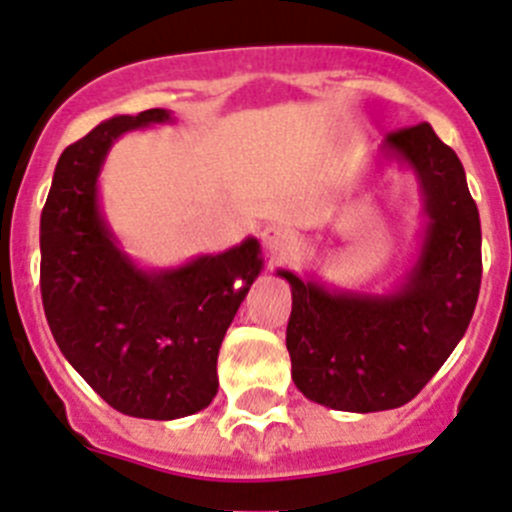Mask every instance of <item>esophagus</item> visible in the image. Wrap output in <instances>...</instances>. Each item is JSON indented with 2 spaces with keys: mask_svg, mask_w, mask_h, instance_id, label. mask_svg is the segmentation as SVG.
I'll return each instance as SVG.
<instances>
[{
  "mask_svg": "<svg viewBox=\"0 0 512 512\" xmlns=\"http://www.w3.org/2000/svg\"><path fill=\"white\" fill-rule=\"evenodd\" d=\"M260 237H262V245H265L267 255L270 257L290 255V252L296 250V245H298L296 232L288 227H283V224H267V227L260 232Z\"/></svg>",
  "mask_w": 512,
  "mask_h": 512,
  "instance_id": "34e87169",
  "label": "esophagus"
}]
</instances>
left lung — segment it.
<instances>
[{
  "label": "left lung",
  "mask_w": 512,
  "mask_h": 512,
  "mask_svg": "<svg viewBox=\"0 0 512 512\" xmlns=\"http://www.w3.org/2000/svg\"><path fill=\"white\" fill-rule=\"evenodd\" d=\"M380 158L411 170L421 188L426 222L403 278L367 293L275 273L293 293L290 375L334 411H390L416 398L462 342L480 296V214L457 153L423 122L385 137Z\"/></svg>",
  "instance_id": "left-lung-1"
}]
</instances>
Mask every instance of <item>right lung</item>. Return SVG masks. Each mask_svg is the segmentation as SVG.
I'll return each instance as SVG.
<instances>
[{"label":"right lung","instance_id":"right-lung-1","mask_svg":"<svg viewBox=\"0 0 512 512\" xmlns=\"http://www.w3.org/2000/svg\"><path fill=\"white\" fill-rule=\"evenodd\" d=\"M168 122L173 112L147 109L96 124L63 150L40 216V290L63 357L112 408L150 421L214 400L219 347L262 273L255 237L176 267L122 250L101 209V168L119 137Z\"/></svg>","mask_w":512,"mask_h":512}]
</instances>
